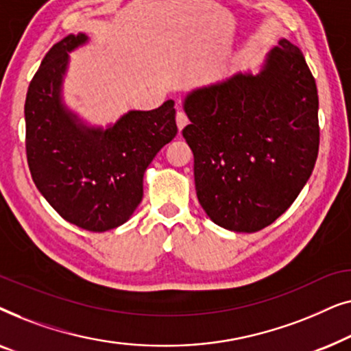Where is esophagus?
<instances>
[{
    "label": "esophagus",
    "instance_id": "obj_1",
    "mask_svg": "<svg viewBox=\"0 0 351 351\" xmlns=\"http://www.w3.org/2000/svg\"><path fill=\"white\" fill-rule=\"evenodd\" d=\"M176 121H177V128H179V131H182V129L189 124V117H186L184 112H177Z\"/></svg>",
    "mask_w": 351,
    "mask_h": 351
}]
</instances>
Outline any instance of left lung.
Wrapping results in <instances>:
<instances>
[{
    "instance_id": "left-lung-1",
    "label": "left lung",
    "mask_w": 351,
    "mask_h": 351,
    "mask_svg": "<svg viewBox=\"0 0 351 351\" xmlns=\"http://www.w3.org/2000/svg\"><path fill=\"white\" fill-rule=\"evenodd\" d=\"M182 136L195 158L199 204L232 232L268 227L294 203L319 148L318 90L287 40L261 73H237L186 95Z\"/></svg>"
}]
</instances>
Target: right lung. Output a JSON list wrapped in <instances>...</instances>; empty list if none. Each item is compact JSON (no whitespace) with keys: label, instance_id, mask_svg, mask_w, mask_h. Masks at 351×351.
Returning a JSON list of instances; mask_svg holds the SVG:
<instances>
[{"label":"right lung","instance_id":"add662e5","mask_svg":"<svg viewBox=\"0 0 351 351\" xmlns=\"http://www.w3.org/2000/svg\"><path fill=\"white\" fill-rule=\"evenodd\" d=\"M83 33L56 43L33 76L25 99V150L33 182L66 222L107 232L141 204L143 172L177 134L167 100L150 112H129L108 129L75 121L60 104V83Z\"/></svg>","mask_w":351,"mask_h":351}]
</instances>
